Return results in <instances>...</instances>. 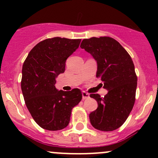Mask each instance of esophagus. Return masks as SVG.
I'll return each instance as SVG.
<instances>
[{
  "mask_svg": "<svg viewBox=\"0 0 158 158\" xmlns=\"http://www.w3.org/2000/svg\"><path fill=\"white\" fill-rule=\"evenodd\" d=\"M82 99H86V98H89V95L88 93H86L85 92H82Z\"/></svg>",
  "mask_w": 158,
  "mask_h": 158,
  "instance_id": "obj_1",
  "label": "esophagus"
}]
</instances>
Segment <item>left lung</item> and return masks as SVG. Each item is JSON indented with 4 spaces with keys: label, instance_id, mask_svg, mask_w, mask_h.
<instances>
[{
    "label": "left lung",
    "instance_id": "obj_1",
    "mask_svg": "<svg viewBox=\"0 0 158 158\" xmlns=\"http://www.w3.org/2000/svg\"><path fill=\"white\" fill-rule=\"evenodd\" d=\"M80 47L96 60V77L108 90L103 98L98 94L90 95L98 102L97 109L89 114L91 124L103 131L115 130L125 123L135 105L138 78L131 57L109 36L84 39Z\"/></svg>",
    "mask_w": 158,
    "mask_h": 158
}]
</instances>
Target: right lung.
Returning <instances> with one entry per match:
<instances>
[{
    "mask_svg": "<svg viewBox=\"0 0 158 158\" xmlns=\"http://www.w3.org/2000/svg\"><path fill=\"white\" fill-rule=\"evenodd\" d=\"M80 42V39H46L30 50L23 63L22 93L30 114L42 128L58 131L66 128L72 109L82 100L80 89L64 92L54 85L56 78L65 72L67 58Z\"/></svg>",
    "mask_w": 158,
    "mask_h": 158,
    "instance_id": "1",
    "label": "right lung"
}]
</instances>
